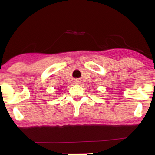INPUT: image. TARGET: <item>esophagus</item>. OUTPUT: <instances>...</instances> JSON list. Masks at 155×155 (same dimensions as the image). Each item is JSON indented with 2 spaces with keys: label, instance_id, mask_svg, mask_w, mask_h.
Here are the masks:
<instances>
[{
  "label": "esophagus",
  "instance_id": "esophagus-1",
  "mask_svg": "<svg viewBox=\"0 0 155 155\" xmlns=\"http://www.w3.org/2000/svg\"><path fill=\"white\" fill-rule=\"evenodd\" d=\"M79 81H79V80H75V81H74V83H75L76 84H79L80 83Z\"/></svg>",
  "mask_w": 155,
  "mask_h": 155
}]
</instances>
